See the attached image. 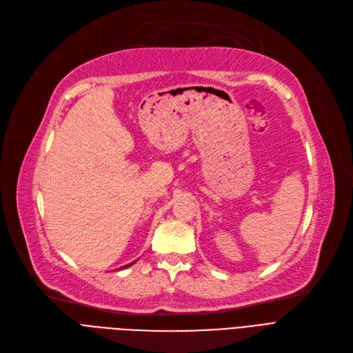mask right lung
I'll return each instance as SVG.
<instances>
[{
	"mask_svg": "<svg viewBox=\"0 0 353 353\" xmlns=\"http://www.w3.org/2000/svg\"><path fill=\"white\" fill-rule=\"evenodd\" d=\"M132 265H133V263H130V265H127V266H124V268H128V266H132ZM121 269H123V268H121Z\"/></svg>",
	"mask_w": 353,
	"mask_h": 353,
	"instance_id": "obj_1",
	"label": "right lung"
}]
</instances>
